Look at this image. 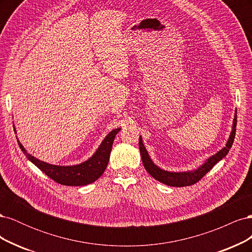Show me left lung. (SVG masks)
I'll list each match as a JSON object with an SVG mask.
<instances>
[{
    "label": "left lung",
    "instance_id": "1",
    "mask_svg": "<svg viewBox=\"0 0 252 252\" xmlns=\"http://www.w3.org/2000/svg\"><path fill=\"white\" fill-rule=\"evenodd\" d=\"M235 127H236V110L234 112L231 132L229 134V138L227 140L225 147L219 150L216 155L208 158L201 166L197 167V168L192 170H187V171H168V170H164L162 168H159V167L157 166L154 163V161L151 159L148 151L143 143L142 136L140 135L139 146H140L143 165L145 167V169H146V171L151 175L152 178L158 182L163 183V184L167 186L184 187V186L193 185L196 182H199L206 173L210 171L212 169V167L215 166L218 162H220V159H223L227 156L234 141Z\"/></svg>",
    "mask_w": 252,
    "mask_h": 252
}]
</instances>
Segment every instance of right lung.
Masks as SVG:
<instances>
[{"label":"right lung","mask_w":252,"mask_h":252,"mask_svg":"<svg viewBox=\"0 0 252 252\" xmlns=\"http://www.w3.org/2000/svg\"><path fill=\"white\" fill-rule=\"evenodd\" d=\"M16 129V127H14ZM121 128H116L105 136L100 146L94 151V154L77 165H53L49 164L35 157L28 154L18 139L19 146L24 152L26 158L30 162L34 164L37 168L42 170L50 179L56 181L59 184L66 186H84L95 182L104 173L106 167L108 165L112 144L117 133ZM17 132V131H16Z\"/></svg>","instance_id":"add662e5"}]
</instances>
